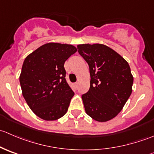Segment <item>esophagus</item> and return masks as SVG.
Returning <instances> with one entry per match:
<instances>
[{"instance_id": "esophagus-1", "label": "esophagus", "mask_w": 154, "mask_h": 154, "mask_svg": "<svg viewBox=\"0 0 154 154\" xmlns=\"http://www.w3.org/2000/svg\"><path fill=\"white\" fill-rule=\"evenodd\" d=\"M77 86H78V83H76L75 84H74V87H75V88H77Z\"/></svg>"}]
</instances>
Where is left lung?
Segmentation results:
<instances>
[{
	"instance_id": "8db88e82",
	"label": "left lung",
	"mask_w": 154,
	"mask_h": 154,
	"mask_svg": "<svg viewBox=\"0 0 154 154\" xmlns=\"http://www.w3.org/2000/svg\"><path fill=\"white\" fill-rule=\"evenodd\" d=\"M77 49L91 77L89 90L82 95L86 114L97 122H108L122 111L133 91L130 66L105 45H78Z\"/></svg>"
}]
</instances>
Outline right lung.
I'll return each mask as SVG.
<instances>
[{
  "label": "right lung",
  "instance_id": "add662e5",
  "mask_svg": "<svg viewBox=\"0 0 154 154\" xmlns=\"http://www.w3.org/2000/svg\"><path fill=\"white\" fill-rule=\"evenodd\" d=\"M76 52L72 45L50 42L24 60L19 77L23 97L40 119L55 121L67 112L74 93L66 80L64 64Z\"/></svg>",
  "mask_w": 154,
  "mask_h": 154
}]
</instances>
